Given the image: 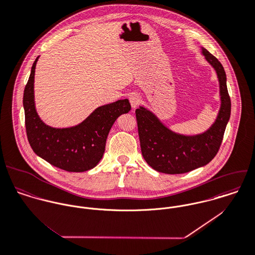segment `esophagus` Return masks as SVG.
Here are the masks:
<instances>
[{"label":"esophagus","instance_id":"obj_1","mask_svg":"<svg viewBox=\"0 0 255 255\" xmlns=\"http://www.w3.org/2000/svg\"><path fill=\"white\" fill-rule=\"evenodd\" d=\"M140 101H141V99H140L139 95H137V94H131L129 96V102H130L132 109H135L139 105Z\"/></svg>","mask_w":255,"mask_h":255}]
</instances>
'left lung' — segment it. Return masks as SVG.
<instances>
[{
	"instance_id": "8db88e82",
	"label": "left lung",
	"mask_w": 255,
	"mask_h": 255,
	"mask_svg": "<svg viewBox=\"0 0 255 255\" xmlns=\"http://www.w3.org/2000/svg\"><path fill=\"white\" fill-rule=\"evenodd\" d=\"M202 54L216 71L221 107L214 124L204 132L185 135L167 128L151 111L135 110L141 153L149 166L165 174H182L207 165L218 153L231 117L227 75L221 62L206 48Z\"/></svg>"
}]
</instances>
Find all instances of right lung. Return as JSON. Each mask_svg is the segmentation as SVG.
Returning a JSON list of instances; mask_svg holds the SVG:
<instances>
[{"label": "right lung", "instance_id": "right-lung-1", "mask_svg": "<svg viewBox=\"0 0 255 255\" xmlns=\"http://www.w3.org/2000/svg\"><path fill=\"white\" fill-rule=\"evenodd\" d=\"M38 58L32 64L22 100L28 142L36 155L55 167L68 172L92 169L103 157L114 123L130 111V104L128 99L119 100L97 108L76 126L49 127L39 118L34 103V73Z\"/></svg>", "mask_w": 255, "mask_h": 255}]
</instances>
